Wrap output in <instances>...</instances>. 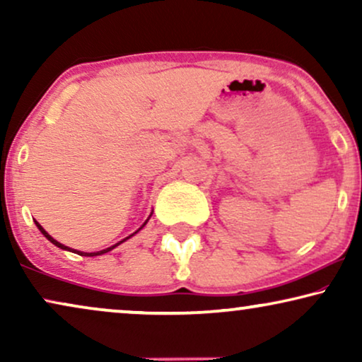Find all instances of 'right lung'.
<instances>
[{"mask_svg": "<svg viewBox=\"0 0 362 362\" xmlns=\"http://www.w3.org/2000/svg\"><path fill=\"white\" fill-rule=\"evenodd\" d=\"M34 222H36L37 229L42 232V234H44V237H46V239H47V240H51L54 245L61 247V249H64V250H72V249H69V247H66V245H62V244H61V242H57L56 239H52V237H51V235H49V234H47V232L42 229V226H41V224H39V222H37V221H34ZM145 224H146V222H145ZM141 227H143V226H141ZM138 230H140V229H138ZM138 230H136V232H138ZM132 235H133V234H132ZM132 235H130V237H132ZM130 237H127V239H130ZM127 239H123V240H120V242H118V244H115V245L108 247V249H105V250H100V252H93V254H87V252H78V250H72V252H76V254H78V255H86V257H93V255H102V254H107V252H110L112 249H115V247H117V245H120V244H122V242H125Z\"/></svg>", "mask_w": 362, "mask_h": 362, "instance_id": "right-lung-1", "label": "right lung"}]
</instances>
